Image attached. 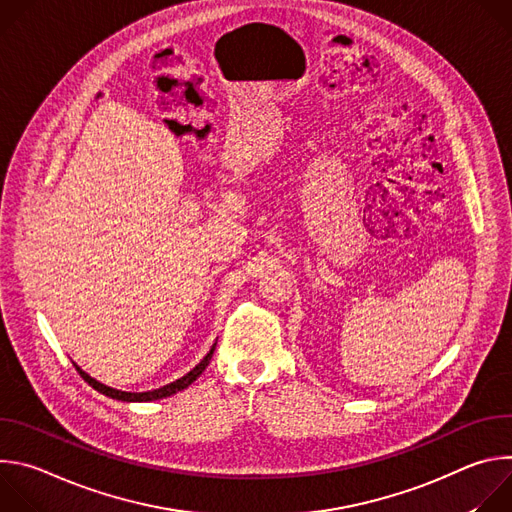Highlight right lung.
<instances>
[{"instance_id": "right-lung-1", "label": "right lung", "mask_w": 512, "mask_h": 512, "mask_svg": "<svg viewBox=\"0 0 512 512\" xmlns=\"http://www.w3.org/2000/svg\"><path fill=\"white\" fill-rule=\"evenodd\" d=\"M212 352H214V346H212L210 352L196 364V367H194L188 375H184L182 379H178V381H174V383H170V385H164V387H160V389H154V391H145V393H129V391H119V389L107 387V385L99 383L97 379H93L91 375H87L83 369H79L77 364H75V367H77L79 375H81L95 391H99V393H103V395H107V397H111V399H119V401H154V399L170 397V395H174V393L186 389L188 385H192V383L202 375V371L208 367V362H210V358H212Z\"/></svg>"}]
</instances>
